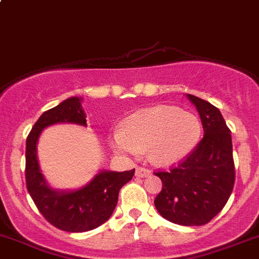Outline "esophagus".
<instances>
[{
  "label": "esophagus",
  "mask_w": 259,
  "mask_h": 259,
  "mask_svg": "<svg viewBox=\"0 0 259 259\" xmlns=\"http://www.w3.org/2000/svg\"><path fill=\"white\" fill-rule=\"evenodd\" d=\"M150 174H151V171L146 168H137L136 169V177H139V178H146V177H149Z\"/></svg>",
  "instance_id": "34e87169"
}]
</instances>
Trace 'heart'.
<instances>
[{"label": "heart", "instance_id": "b5f03b06", "mask_svg": "<svg viewBox=\"0 0 259 259\" xmlns=\"http://www.w3.org/2000/svg\"><path fill=\"white\" fill-rule=\"evenodd\" d=\"M199 136L201 122L196 114L170 105H157L130 115L124 130L113 134L112 146L134 156L149 149L152 162L170 165L189 154Z\"/></svg>", "mask_w": 259, "mask_h": 259}]
</instances>
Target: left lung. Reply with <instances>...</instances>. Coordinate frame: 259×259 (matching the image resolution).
I'll return each mask as SVG.
<instances>
[{
  "instance_id": "obj_1",
  "label": "left lung",
  "mask_w": 259,
  "mask_h": 259,
  "mask_svg": "<svg viewBox=\"0 0 259 259\" xmlns=\"http://www.w3.org/2000/svg\"><path fill=\"white\" fill-rule=\"evenodd\" d=\"M187 97L196 105L205 135L177 166L154 173L162 182L154 203L160 215L171 223L201 226L223 210L233 192V144L220 110L194 95Z\"/></svg>"
}]
</instances>
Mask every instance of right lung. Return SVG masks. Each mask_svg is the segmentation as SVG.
Returning a JSON list of instances; mask_svg holds the SVG:
<instances>
[{
  "instance_id": "obj_1",
  "label": "right lung",
  "mask_w": 259,
  "mask_h": 259,
  "mask_svg": "<svg viewBox=\"0 0 259 259\" xmlns=\"http://www.w3.org/2000/svg\"><path fill=\"white\" fill-rule=\"evenodd\" d=\"M81 98L72 97L39 117L26 139V188L48 223L68 233H82L103 225L112 216L119 189L132 179L134 170H102L86 186L75 191H58L47 184L36 156V144L46 127L57 123L86 125Z\"/></svg>"
}]
</instances>
